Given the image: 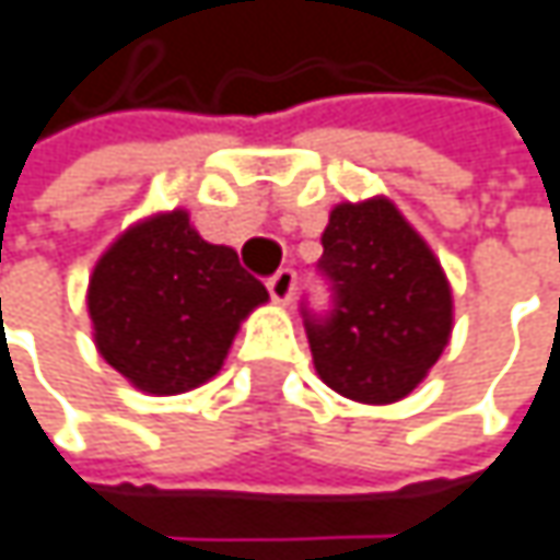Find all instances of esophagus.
Here are the masks:
<instances>
[{"instance_id":"obj_1","label":"esophagus","mask_w":560,"mask_h":560,"mask_svg":"<svg viewBox=\"0 0 560 560\" xmlns=\"http://www.w3.org/2000/svg\"><path fill=\"white\" fill-rule=\"evenodd\" d=\"M267 290H270V300L273 302H290L296 293V273L290 267H280L270 280H267Z\"/></svg>"}]
</instances>
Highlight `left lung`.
I'll use <instances>...</instances> for the list:
<instances>
[{"instance_id": "left-lung-1", "label": "left lung", "mask_w": 560, "mask_h": 560, "mask_svg": "<svg viewBox=\"0 0 560 560\" xmlns=\"http://www.w3.org/2000/svg\"><path fill=\"white\" fill-rule=\"evenodd\" d=\"M331 302H302L312 360L343 398L388 405L418 388L453 331L440 260L388 200L340 203L322 235Z\"/></svg>"}]
</instances>
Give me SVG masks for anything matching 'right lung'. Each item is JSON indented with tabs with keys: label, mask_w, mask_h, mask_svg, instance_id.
<instances>
[{
	"label": "right lung",
	"mask_w": 560,
	"mask_h": 560,
	"mask_svg": "<svg viewBox=\"0 0 560 560\" xmlns=\"http://www.w3.org/2000/svg\"><path fill=\"white\" fill-rule=\"evenodd\" d=\"M267 290L184 210L127 229L95 264L89 315L101 357L142 392L178 395L220 373L238 322Z\"/></svg>",
	"instance_id": "add662e5"
}]
</instances>
